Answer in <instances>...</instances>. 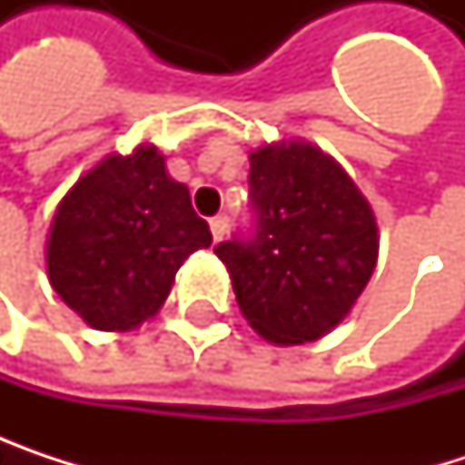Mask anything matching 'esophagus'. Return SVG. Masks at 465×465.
<instances>
[{
	"label": "esophagus",
	"mask_w": 465,
	"mask_h": 465,
	"mask_svg": "<svg viewBox=\"0 0 465 465\" xmlns=\"http://www.w3.org/2000/svg\"><path fill=\"white\" fill-rule=\"evenodd\" d=\"M226 229H229V221H226L223 215H218V218H213V221H210V232H213V239H215V242H221V239H223Z\"/></svg>",
	"instance_id": "esophagus-1"
}]
</instances>
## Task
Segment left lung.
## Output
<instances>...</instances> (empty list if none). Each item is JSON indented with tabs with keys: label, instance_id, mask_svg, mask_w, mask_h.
<instances>
[{
	"label": "left lung",
	"instance_id": "1",
	"mask_svg": "<svg viewBox=\"0 0 465 465\" xmlns=\"http://www.w3.org/2000/svg\"><path fill=\"white\" fill-rule=\"evenodd\" d=\"M255 232L215 247L242 315L274 344L344 321L377 266V218L352 177L310 142L250 153Z\"/></svg>",
	"mask_w": 465,
	"mask_h": 465
}]
</instances>
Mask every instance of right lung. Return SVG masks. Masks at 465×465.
Here are the masks:
<instances>
[{"instance_id":"1","label":"right lung","mask_w":465,"mask_h":465,"mask_svg":"<svg viewBox=\"0 0 465 465\" xmlns=\"http://www.w3.org/2000/svg\"><path fill=\"white\" fill-rule=\"evenodd\" d=\"M213 244L207 221L163 155L113 153L61 199L47 233V280L99 331H132L166 302L183 261Z\"/></svg>"}]
</instances>
